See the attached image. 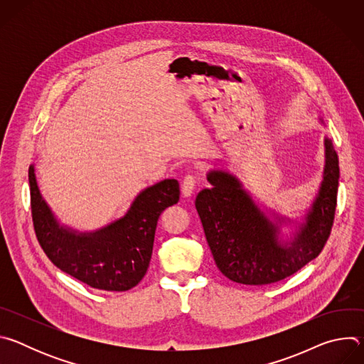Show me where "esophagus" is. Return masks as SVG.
Instances as JSON below:
<instances>
[{
  "label": "esophagus",
  "instance_id": "obj_1",
  "mask_svg": "<svg viewBox=\"0 0 364 364\" xmlns=\"http://www.w3.org/2000/svg\"><path fill=\"white\" fill-rule=\"evenodd\" d=\"M196 188V178L193 176H186L181 181V193L184 197H190Z\"/></svg>",
  "mask_w": 364,
  "mask_h": 364
}]
</instances>
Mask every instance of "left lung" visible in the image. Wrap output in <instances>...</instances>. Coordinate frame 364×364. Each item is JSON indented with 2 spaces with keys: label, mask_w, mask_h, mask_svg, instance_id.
I'll return each mask as SVG.
<instances>
[{
  "label": "left lung",
  "mask_w": 364,
  "mask_h": 364,
  "mask_svg": "<svg viewBox=\"0 0 364 364\" xmlns=\"http://www.w3.org/2000/svg\"><path fill=\"white\" fill-rule=\"evenodd\" d=\"M318 121L324 124L323 118ZM212 184L196 197L207 243L220 272L245 285L281 281L323 250L334 220L338 190V157L324 136V170L318 191L298 219L259 201L233 173L213 168Z\"/></svg>",
  "instance_id": "1"
}]
</instances>
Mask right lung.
<instances>
[{
	"label": "right lung",
	"mask_w": 364,
	"mask_h": 364,
	"mask_svg": "<svg viewBox=\"0 0 364 364\" xmlns=\"http://www.w3.org/2000/svg\"><path fill=\"white\" fill-rule=\"evenodd\" d=\"M34 230L47 257L60 271L103 291H128L145 275L160 215L180 198V184L167 178L141 190L128 212L96 230L62 223L43 198L34 163L28 168Z\"/></svg>",
	"instance_id": "1"
}]
</instances>
